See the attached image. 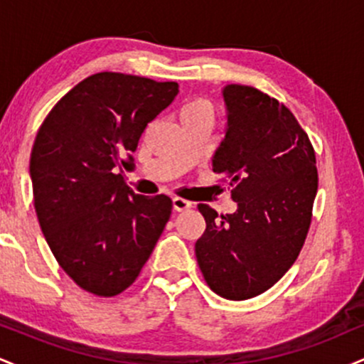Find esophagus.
<instances>
[{"label":"esophagus","mask_w":364,"mask_h":364,"mask_svg":"<svg viewBox=\"0 0 364 364\" xmlns=\"http://www.w3.org/2000/svg\"><path fill=\"white\" fill-rule=\"evenodd\" d=\"M173 207L176 212H185L188 208L193 207V203L190 202V200H185V198H179V196H174L173 198Z\"/></svg>","instance_id":"obj_1"}]
</instances>
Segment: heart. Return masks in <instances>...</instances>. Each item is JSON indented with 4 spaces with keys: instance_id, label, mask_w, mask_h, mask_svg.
Masks as SVG:
<instances>
[{
    "instance_id": "heart-1",
    "label": "heart",
    "mask_w": 364,
    "mask_h": 364,
    "mask_svg": "<svg viewBox=\"0 0 364 364\" xmlns=\"http://www.w3.org/2000/svg\"><path fill=\"white\" fill-rule=\"evenodd\" d=\"M179 116L181 118H188V116H208V118H212V106L205 99H193L181 107Z\"/></svg>"
}]
</instances>
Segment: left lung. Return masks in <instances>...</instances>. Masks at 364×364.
<instances>
[{
    "mask_svg": "<svg viewBox=\"0 0 364 364\" xmlns=\"http://www.w3.org/2000/svg\"><path fill=\"white\" fill-rule=\"evenodd\" d=\"M225 136L212 169L228 179L235 214L205 203V232L195 243L200 270L215 294L232 301L274 286L301 252L318 190L315 150L284 104L255 87L223 89Z\"/></svg>",
    "mask_w": 364,
    "mask_h": 364,
    "instance_id": "obj_1",
    "label": "left lung"
}]
</instances>
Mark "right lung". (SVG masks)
<instances>
[{"label": "right lung", "instance_id": "right-lung-1", "mask_svg": "<svg viewBox=\"0 0 364 364\" xmlns=\"http://www.w3.org/2000/svg\"><path fill=\"white\" fill-rule=\"evenodd\" d=\"M178 95L176 82L102 72L58 101L31 154L34 207L58 263L83 291L119 294L135 282L169 220V196L129 190L144 129Z\"/></svg>", "mask_w": 364, "mask_h": 364}]
</instances>
